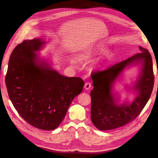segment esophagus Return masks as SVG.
<instances>
[{"label": "esophagus", "mask_w": 158, "mask_h": 158, "mask_svg": "<svg viewBox=\"0 0 158 158\" xmlns=\"http://www.w3.org/2000/svg\"><path fill=\"white\" fill-rule=\"evenodd\" d=\"M91 87H92V85H91V83H90L89 82H86L85 85V89L88 90V89H90Z\"/></svg>", "instance_id": "obj_1"}]
</instances>
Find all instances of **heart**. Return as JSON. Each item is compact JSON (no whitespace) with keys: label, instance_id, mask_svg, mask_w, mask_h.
<instances>
[{"label":"heart","instance_id":"obj_1","mask_svg":"<svg viewBox=\"0 0 158 158\" xmlns=\"http://www.w3.org/2000/svg\"><path fill=\"white\" fill-rule=\"evenodd\" d=\"M106 51H107V48L104 45H98L95 47H90L89 48H87L86 50H84V51H81L79 54V58L81 60H87L94 55L105 53ZM112 57H113V54H111L110 56V57L111 58ZM70 62L72 63V64H76V61L74 60V59H71Z\"/></svg>","mask_w":158,"mask_h":158}]
</instances>
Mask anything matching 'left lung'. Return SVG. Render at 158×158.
Masks as SVG:
<instances>
[{
    "mask_svg": "<svg viewBox=\"0 0 158 158\" xmlns=\"http://www.w3.org/2000/svg\"><path fill=\"white\" fill-rule=\"evenodd\" d=\"M141 51L102 71L92 74L94 88L91 91V120L99 130L118 128L134 120L142 112L151 95L154 76L152 60L146 48L139 47ZM142 63L141 73L134 87L137 96L131 103L117 105L112 94V85L127 66Z\"/></svg>",
    "mask_w": 158,
    "mask_h": 158,
    "instance_id": "8db88e82",
    "label": "left lung"
}]
</instances>
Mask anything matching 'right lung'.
<instances>
[{
	"label": "right lung",
	"instance_id": "obj_1",
	"mask_svg": "<svg viewBox=\"0 0 158 158\" xmlns=\"http://www.w3.org/2000/svg\"><path fill=\"white\" fill-rule=\"evenodd\" d=\"M44 44L36 38L16 46L10 56L5 81L10 100L23 119L36 128L51 131L60 126L85 82L80 77L62 76L48 63L39 60L35 52Z\"/></svg>",
	"mask_w": 158,
	"mask_h": 158
}]
</instances>
